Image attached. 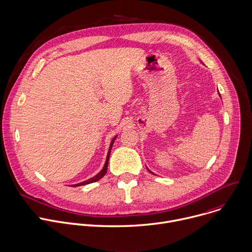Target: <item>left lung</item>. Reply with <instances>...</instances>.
Wrapping results in <instances>:
<instances>
[{
	"label": "left lung",
	"instance_id": "left-lung-1",
	"mask_svg": "<svg viewBox=\"0 0 252 252\" xmlns=\"http://www.w3.org/2000/svg\"><path fill=\"white\" fill-rule=\"evenodd\" d=\"M147 169H148V168H147ZM148 171H149V172H150V173H152V172H151V171H150V170H149V169H148ZM152 174H153V173H152Z\"/></svg>",
	"mask_w": 252,
	"mask_h": 252
}]
</instances>
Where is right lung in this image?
I'll return each mask as SVG.
<instances>
[{
	"label": "right lung",
	"mask_w": 252,
	"mask_h": 252,
	"mask_svg": "<svg viewBox=\"0 0 252 252\" xmlns=\"http://www.w3.org/2000/svg\"><path fill=\"white\" fill-rule=\"evenodd\" d=\"M115 139H116V136H115V137L112 139V141H111V144H110V147H109V151H108V154H107L106 161H105V164H104L103 169H102L101 171H100L96 176H94L93 178H91V179H89V180H87V181H84V182H82V183H79V184H76V185H72V187H79V186H84V185H87V184H91V183H94V182L100 180L102 177H104V175H105L106 172H107V167H108V161H109V157H110V152H111V149H112V146H113V143H114Z\"/></svg>",
	"instance_id": "add662e5"
}]
</instances>
